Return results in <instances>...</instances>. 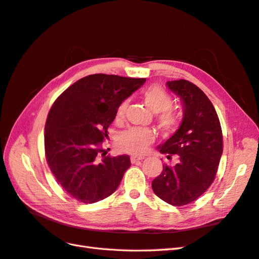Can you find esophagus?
Listing matches in <instances>:
<instances>
[{"label":"esophagus","mask_w":259,"mask_h":259,"mask_svg":"<svg viewBox=\"0 0 259 259\" xmlns=\"http://www.w3.org/2000/svg\"><path fill=\"white\" fill-rule=\"evenodd\" d=\"M142 160H144V156H135V155L131 156V162L132 163H136V162L142 161Z\"/></svg>","instance_id":"1"}]
</instances>
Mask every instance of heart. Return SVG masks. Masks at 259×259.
<instances>
[{"instance_id": "obj_1", "label": "heart", "mask_w": 259, "mask_h": 259, "mask_svg": "<svg viewBox=\"0 0 259 259\" xmlns=\"http://www.w3.org/2000/svg\"><path fill=\"white\" fill-rule=\"evenodd\" d=\"M145 104L156 113V121L163 131H173L179 123V114L170 105L173 99L169 94L159 85H152L143 92ZM128 100L124 99L117 105L114 120L120 122L123 120ZM154 140V133L146 127H130L121 132L117 136V146L121 150L132 153H144L149 145Z\"/></svg>"}]
</instances>
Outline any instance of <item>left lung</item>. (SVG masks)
Masks as SVG:
<instances>
[{
    "label": "left lung",
    "mask_w": 259,
    "mask_h": 259,
    "mask_svg": "<svg viewBox=\"0 0 259 259\" xmlns=\"http://www.w3.org/2000/svg\"><path fill=\"white\" fill-rule=\"evenodd\" d=\"M168 89L180 96L184 119L175 134L160 146L161 153L176 154L175 166L163 165L152 180V190L174 206L193 202L213 184L223 154V132L217 112L204 92L187 80L168 81Z\"/></svg>",
    "instance_id": "obj_1"
}]
</instances>
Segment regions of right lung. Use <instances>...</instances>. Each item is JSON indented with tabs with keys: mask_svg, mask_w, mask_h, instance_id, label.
<instances>
[{
	"mask_svg": "<svg viewBox=\"0 0 259 259\" xmlns=\"http://www.w3.org/2000/svg\"><path fill=\"white\" fill-rule=\"evenodd\" d=\"M146 82L114 74L82 77L55 100L44 132L45 158L69 195L95 203L112 194L130 166L128 155L101 154L116 107Z\"/></svg>",
	"mask_w": 259,
	"mask_h": 259,
	"instance_id": "right-lung-1",
	"label": "right lung"
}]
</instances>
